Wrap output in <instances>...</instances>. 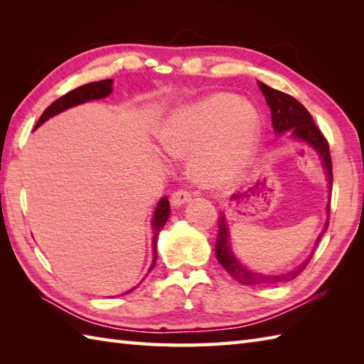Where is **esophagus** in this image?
I'll return each mask as SVG.
<instances>
[{
	"label": "esophagus",
	"instance_id": "esophagus-1",
	"mask_svg": "<svg viewBox=\"0 0 364 364\" xmlns=\"http://www.w3.org/2000/svg\"><path fill=\"white\" fill-rule=\"evenodd\" d=\"M191 192L188 189H178L172 194V205L173 206H181L184 203H188L191 200Z\"/></svg>",
	"mask_w": 364,
	"mask_h": 364
}]
</instances>
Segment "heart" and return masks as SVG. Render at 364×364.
Here are the masks:
<instances>
[{
	"label": "heart",
	"mask_w": 364,
	"mask_h": 364,
	"mask_svg": "<svg viewBox=\"0 0 364 364\" xmlns=\"http://www.w3.org/2000/svg\"><path fill=\"white\" fill-rule=\"evenodd\" d=\"M161 144L176 159L196 154L191 164L196 180L206 188H222L257 154L259 122L239 98L214 94L170 115Z\"/></svg>",
	"instance_id": "1"
}]
</instances>
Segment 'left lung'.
I'll return each mask as SVG.
<instances>
[{
    "label": "left lung",
    "mask_w": 364,
    "mask_h": 364,
    "mask_svg": "<svg viewBox=\"0 0 364 364\" xmlns=\"http://www.w3.org/2000/svg\"><path fill=\"white\" fill-rule=\"evenodd\" d=\"M258 86L262 92V95L266 97V102L270 107V114H272V127L275 133L282 134V133H286V131H291L294 137L301 139V141L308 142L313 149H316V151L321 154L323 166H326L327 176H328V186L331 188V184H333V172H331V156L328 150V142L321 133V129L316 127L311 114L308 112L306 107L300 102H297L296 98L284 94V92L275 90L259 81H258ZM327 214H330V203L327 205ZM328 220H330V215L326 220V225H323L321 235L318 236L316 245L319 244L322 235L327 231ZM218 223H219V233H218V241H215V257H218L223 269H225L236 282L242 284H249V286L250 284H278V283L291 282L297 275L304 272V269L308 266V262H310L313 257L311 253V257L301 262L299 267L282 275H264V274L252 272V270L245 269L241 262L235 258L233 252L230 250L228 228H227L225 218L220 215L218 219Z\"/></svg>",
    "instance_id": "left-lung-1"
}]
</instances>
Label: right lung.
<instances>
[{
    "label": "right lung",
    "mask_w": 364,
    "mask_h": 364,
    "mask_svg": "<svg viewBox=\"0 0 364 364\" xmlns=\"http://www.w3.org/2000/svg\"><path fill=\"white\" fill-rule=\"evenodd\" d=\"M111 92H112V80H103V81L84 84V86H81V87H76V89L68 92V94L58 98L56 102H53L48 107H46L43 114L41 115V119H38L36 128L41 127L45 120H48L50 117H53V115H56L59 112L68 109V107L90 102V100L105 98V97L109 95ZM168 214H170L168 200H167V197H162L159 200V203L156 206V211H154V215H153V230H154L153 252H154V257H153V262L150 266V270L154 267V262H156V258H158V253H156L158 233L162 230V227L166 225V222L168 219ZM150 270H149V272H150ZM131 291H133V289H131ZM131 291H128V292H131Z\"/></svg>",
    "instance_id": "1"
}]
</instances>
